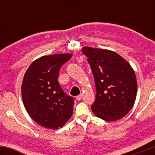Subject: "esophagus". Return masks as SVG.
<instances>
[{"label": "esophagus", "instance_id": "1", "mask_svg": "<svg viewBox=\"0 0 155 155\" xmlns=\"http://www.w3.org/2000/svg\"><path fill=\"white\" fill-rule=\"evenodd\" d=\"M82 94H80V95H78V96H76V99L77 100V101H81V99H82Z\"/></svg>", "mask_w": 155, "mask_h": 155}]
</instances>
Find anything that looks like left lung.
Masks as SVG:
<instances>
[{"instance_id": "8db88e82", "label": "left lung", "mask_w": 155, "mask_h": 155, "mask_svg": "<svg viewBox=\"0 0 155 155\" xmlns=\"http://www.w3.org/2000/svg\"><path fill=\"white\" fill-rule=\"evenodd\" d=\"M95 79L96 100L92 112L107 121L124 117L135 103L137 82L134 69L121 55L111 50L82 47Z\"/></svg>"}]
</instances>
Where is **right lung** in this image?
Returning <instances> with one entry per match:
<instances>
[{"mask_svg":"<svg viewBox=\"0 0 155 155\" xmlns=\"http://www.w3.org/2000/svg\"><path fill=\"white\" fill-rule=\"evenodd\" d=\"M73 54L45 55L34 61L21 84L23 104L35 122L49 129L62 127L73 115L74 100L58 82L59 70Z\"/></svg>","mask_w":155,"mask_h":155,"instance_id":"1","label":"right lung"}]
</instances>
